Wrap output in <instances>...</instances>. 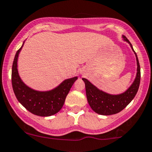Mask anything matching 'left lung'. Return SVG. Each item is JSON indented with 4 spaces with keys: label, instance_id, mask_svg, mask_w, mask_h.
I'll list each match as a JSON object with an SVG mask.
<instances>
[{
    "label": "left lung",
    "instance_id": "obj_1",
    "mask_svg": "<svg viewBox=\"0 0 152 152\" xmlns=\"http://www.w3.org/2000/svg\"><path fill=\"white\" fill-rule=\"evenodd\" d=\"M123 38L126 42L129 44L132 50L134 52L132 45L128 39L124 36H123ZM134 53H135L137 65V75L132 85L129 87L126 91L121 94H109L98 89L87 79L85 78L82 79L85 84L87 102L92 110L96 113L102 115H110L118 113L132 101L135 95L137 94L140 82V67L137 54L135 52Z\"/></svg>",
    "mask_w": 152,
    "mask_h": 152
}]
</instances>
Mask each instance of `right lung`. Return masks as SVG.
Masks as SVG:
<instances>
[{
    "label": "right lung",
    "mask_w": 152,
    "mask_h": 152,
    "mask_svg": "<svg viewBox=\"0 0 152 152\" xmlns=\"http://www.w3.org/2000/svg\"><path fill=\"white\" fill-rule=\"evenodd\" d=\"M23 45L17 51L12 64V84L15 96L18 102L32 114L42 117L53 115L63 107L66 96L78 78L75 76L66 79L49 91L41 92L30 88L21 80L18 71V59Z\"/></svg>",
    "instance_id": "right-lung-1"
}]
</instances>
